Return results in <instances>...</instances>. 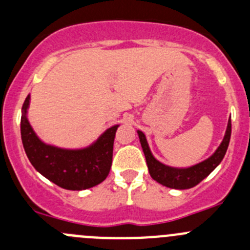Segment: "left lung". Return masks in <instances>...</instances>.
Segmentation results:
<instances>
[{
    "label": "left lung",
    "mask_w": 250,
    "mask_h": 250,
    "mask_svg": "<svg viewBox=\"0 0 250 250\" xmlns=\"http://www.w3.org/2000/svg\"><path fill=\"white\" fill-rule=\"evenodd\" d=\"M230 130H232V125H230V120H228L227 130H226V135L223 137V141L221 142L220 147L216 149L215 153L208 158L204 162L199 163L196 166H192L189 168H172L168 166L162 165L158 162L153 156H152L151 151H149L148 144L146 141L144 132L137 131L140 137V142H141L142 149H144L145 157H146V163L148 167V172L151 177L153 178L156 182L159 184L165 185V187L172 188V189H190V188L198 185L201 180L205 179L216 167L221 163V161L225 157L226 151L228 148L230 139Z\"/></svg>",
    "instance_id": "left-lung-1"
}]
</instances>
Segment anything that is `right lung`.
<instances>
[{
	"mask_svg": "<svg viewBox=\"0 0 250 250\" xmlns=\"http://www.w3.org/2000/svg\"><path fill=\"white\" fill-rule=\"evenodd\" d=\"M30 97L23 104L21 135L24 151L33 167L46 179L67 190H84L101 184L109 174L118 125L106 130L92 146L63 149L45 145L33 131L27 119Z\"/></svg>",
	"mask_w": 250,
	"mask_h": 250,
	"instance_id": "1",
	"label": "right lung"
}]
</instances>
